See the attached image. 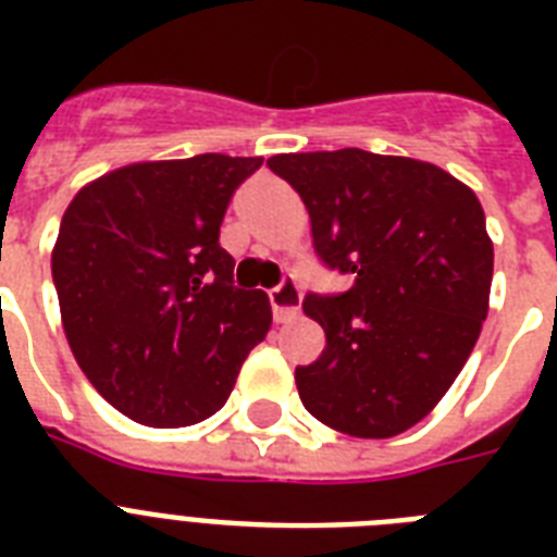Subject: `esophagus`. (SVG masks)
<instances>
[{
	"label": "esophagus",
	"mask_w": 557,
	"mask_h": 557,
	"mask_svg": "<svg viewBox=\"0 0 557 557\" xmlns=\"http://www.w3.org/2000/svg\"><path fill=\"white\" fill-rule=\"evenodd\" d=\"M269 300L271 312H274V321L288 323L300 314V288H297L295 280H283L277 288H271Z\"/></svg>",
	"instance_id": "1"
}]
</instances>
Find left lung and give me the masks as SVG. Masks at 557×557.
<instances>
[{
    "mask_svg": "<svg viewBox=\"0 0 557 557\" xmlns=\"http://www.w3.org/2000/svg\"><path fill=\"white\" fill-rule=\"evenodd\" d=\"M269 168L300 193L318 257L352 277L304 300L326 332L321 358L295 370L304 407L358 440L405 433L448 393L488 314L483 205L436 164L356 147Z\"/></svg>",
    "mask_w": 557,
    "mask_h": 557,
    "instance_id": "obj_1",
    "label": "left lung"
}]
</instances>
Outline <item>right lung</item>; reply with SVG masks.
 Here are the masks:
<instances>
[{"instance_id":"right-lung-1","label":"right lung","mask_w":557,"mask_h":557,"mask_svg":"<svg viewBox=\"0 0 557 557\" xmlns=\"http://www.w3.org/2000/svg\"><path fill=\"white\" fill-rule=\"evenodd\" d=\"M260 164L222 152L126 164L65 208L51 251L65 338L91 387L133 422L213 416L269 332V297L234 286L219 245L227 201Z\"/></svg>"}]
</instances>
